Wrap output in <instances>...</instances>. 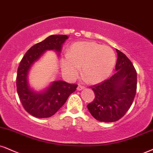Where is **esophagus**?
<instances>
[{"mask_svg": "<svg viewBox=\"0 0 153 153\" xmlns=\"http://www.w3.org/2000/svg\"><path fill=\"white\" fill-rule=\"evenodd\" d=\"M84 88H85L83 87V86H82V85H79L78 87H77V90H78V91H82V90H83Z\"/></svg>", "mask_w": 153, "mask_h": 153, "instance_id": "esophagus-1", "label": "esophagus"}]
</instances>
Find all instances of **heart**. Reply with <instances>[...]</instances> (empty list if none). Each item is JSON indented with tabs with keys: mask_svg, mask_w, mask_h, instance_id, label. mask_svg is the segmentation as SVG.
I'll return each mask as SVG.
<instances>
[{
	"mask_svg": "<svg viewBox=\"0 0 153 153\" xmlns=\"http://www.w3.org/2000/svg\"><path fill=\"white\" fill-rule=\"evenodd\" d=\"M116 56L111 48L95 42L75 43L60 60L62 74L70 80L78 78L81 67L82 76L91 84H97L111 75Z\"/></svg>",
	"mask_w": 153,
	"mask_h": 153,
	"instance_id": "1",
	"label": "heart"
}]
</instances>
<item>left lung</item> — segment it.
<instances>
[{"mask_svg":"<svg viewBox=\"0 0 153 153\" xmlns=\"http://www.w3.org/2000/svg\"><path fill=\"white\" fill-rule=\"evenodd\" d=\"M116 73L108 80L91 87L95 99L87 105L97 120L112 123L125 115L132 104L137 89V73L124 53L116 49Z\"/></svg>","mask_w":153,"mask_h":153,"instance_id":"left-lung-1","label":"left lung"}]
</instances>
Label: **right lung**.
I'll list each match as a JSON object with an SVG mask.
<instances>
[{
    "mask_svg": "<svg viewBox=\"0 0 153 153\" xmlns=\"http://www.w3.org/2000/svg\"><path fill=\"white\" fill-rule=\"evenodd\" d=\"M68 38L66 35H53L30 48L21 60L18 68L16 86L18 96L25 110L33 116L45 118L54 115L75 91L78 85L62 80L51 82L40 92L30 87L29 71L47 51H55L60 55L62 44Z\"/></svg>",
    "mask_w": 153,
    "mask_h": 153,
    "instance_id": "right-lung-1",
    "label": "right lung"
}]
</instances>
